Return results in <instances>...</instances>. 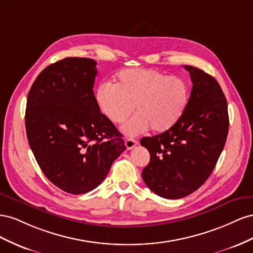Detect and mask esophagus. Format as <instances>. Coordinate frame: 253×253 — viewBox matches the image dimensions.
Returning a JSON list of instances; mask_svg holds the SVG:
<instances>
[{
    "mask_svg": "<svg viewBox=\"0 0 253 253\" xmlns=\"http://www.w3.org/2000/svg\"><path fill=\"white\" fill-rule=\"evenodd\" d=\"M138 141L136 140H134V139H127L126 141H125V146H126V148L128 149V150H130V149H132V148H134L136 145H138Z\"/></svg>",
    "mask_w": 253,
    "mask_h": 253,
    "instance_id": "1",
    "label": "esophagus"
}]
</instances>
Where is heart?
Segmentation results:
<instances>
[{
  "label": "heart",
  "mask_w": 253,
  "mask_h": 253,
  "mask_svg": "<svg viewBox=\"0 0 253 253\" xmlns=\"http://www.w3.org/2000/svg\"><path fill=\"white\" fill-rule=\"evenodd\" d=\"M190 84L181 77L169 76L153 69H128L119 73L117 84L103 83L96 100L112 123H123L134 110L136 114L122 127L126 135L145 132L151 127L162 132L183 117L190 102Z\"/></svg>",
  "instance_id": "b5f03b06"
}]
</instances>
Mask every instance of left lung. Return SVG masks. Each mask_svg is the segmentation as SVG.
Masks as SVG:
<instances>
[{"instance_id": "obj_1", "label": "left lung", "mask_w": 253, "mask_h": 253, "mask_svg": "<svg viewBox=\"0 0 253 253\" xmlns=\"http://www.w3.org/2000/svg\"><path fill=\"white\" fill-rule=\"evenodd\" d=\"M193 88L183 117L141 145L150 155L142 170L144 182L158 196L179 199L192 194L210 177L229 130L228 105L219 84L203 70L184 66Z\"/></svg>"}]
</instances>
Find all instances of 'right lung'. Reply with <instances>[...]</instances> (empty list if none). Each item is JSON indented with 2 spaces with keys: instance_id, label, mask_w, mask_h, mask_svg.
Segmentation results:
<instances>
[{
  "instance_id": "1",
  "label": "right lung",
  "mask_w": 253,
  "mask_h": 253,
  "mask_svg": "<svg viewBox=\"0 0 253 253\" xmlns=\"http://www.w3.org/2000/svg\"><path fill=\"white\" fill-rule=\"evenodd\" d=\"M96 61L68 57L46 67L28 92L25 128L43 174L60 190L84 194L102 183L126 149L93 93Z\"/></svg>"
}]
</instances>
